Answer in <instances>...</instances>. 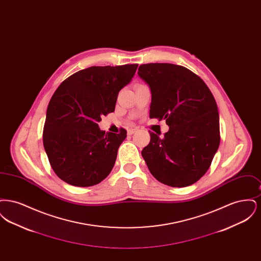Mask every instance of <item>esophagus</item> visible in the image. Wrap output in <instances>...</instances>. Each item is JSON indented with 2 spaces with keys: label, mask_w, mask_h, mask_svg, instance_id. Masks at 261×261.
Masks as SVG:
<instances>
[{
  "label": "esophagus",
  "mask_w": 261,
  "mask_h": 261,
  "mask_svg": "<svg viewBox=\"0 0 261 261\" xmlns=\"http://www.w3.org/2000/svg\"><path fill=\"white\" fill-rule=\"evenodd\" d=\"M136 131V128H130V129L127 130V133H128V135H132V134H134Z\"/></svg>",
  "instance_id": "1"
}]
</instances>
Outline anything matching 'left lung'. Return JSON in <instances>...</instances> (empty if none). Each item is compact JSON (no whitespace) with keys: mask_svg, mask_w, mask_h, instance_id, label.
Instances as JSON below:
<instances>
[{"mask_svg":"<svg viewBox=\"0 0 261 261\" xmlns=\"http://www.w3.org/2000/svg\"><path fill=\"white\" fill-rule=\"evenodd\" d=\"M138 74L150 88L149 117L169 126L162 138L149 132L142 156L162 184L190 186L206 173L220 144L214 97L199 76L181 65L141 64Z\"/></svg>","mask_w":261,"mask_h":261,"instance_id":"left-lung-1","label":"left lung"}]
</instances>
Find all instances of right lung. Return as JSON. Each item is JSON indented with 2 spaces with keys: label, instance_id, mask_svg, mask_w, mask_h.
Here are the masks:
<instances>
[{
  "label": "right lung",
  "instance_id": "1",
  "mask_svg": "<svg viewBox=\"0 0 261 261\" xmlns=\"http://www.w3.org/2000/svg\"><path fill=\"white\" fill-rule=\"evenodd\" d=\"M137 67V63L91 66L70 75L54 93L43 144L54 172L65 183L94 186L111 173L127 131L106 133L98 122L114 112L119 91Z\"/></svg>",
  "mask_w": 261,
  "mask_h": 261
}]
</instances>
